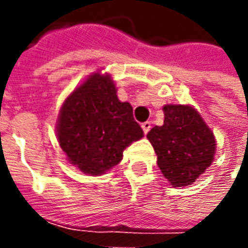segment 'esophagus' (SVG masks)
<instances>
[{"label": "esophagus", "instance_id": "obj_1", "mask_svg": "<svg viewBox=\"0 0 248 248\" xmlns=\"http://www.w3.org/2000/svg\"><path fill=\"white\" fill-rule=\"evenodd\" d=\"M142 129H143V133L147 134L151 129V122H149V121H147V122H143V124H142Z\"/></svg>", "mask_w": 248, "mask_h": 248}]
</instances>
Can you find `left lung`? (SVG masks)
Listing matches in <instances>:
<instances>
[{
    "label": "left lung",
    "instance_id": "1",
    "mask_svg": "<svg viewBox=\"0 0 248 248\" xmlns=\"http://www.w3.org/2000/svg\"><path fill=\"white\" fill-rule=\"evenodd\" d=\"M165 121L149 131L156 163L172 187L197 181L215 155V137L201 114L188 105H165Z\"/></svg>",
    "mask_w": 248,
    "mask_h": 248
}]
</instances>
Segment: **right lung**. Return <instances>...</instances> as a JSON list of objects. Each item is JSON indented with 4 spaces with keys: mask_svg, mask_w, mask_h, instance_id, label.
<instances>
[{
    "mask_svg": "<svg viewBox=\"0 0 248 248\" xmlns=\"http://www.w3.org/2000/svg\"><path fill=\"white\" fill-rule=\"evenodd\" d=\"M143 131L129 102H121L110 74L94 73L66 98L57 138L67 161L89 175H102L122 161Z\"/></svg>",
    "mask_w": 248,
    "mask_h": 248,
    "instance_id": "1",
    "label": "right lung"
}]
</instances>
